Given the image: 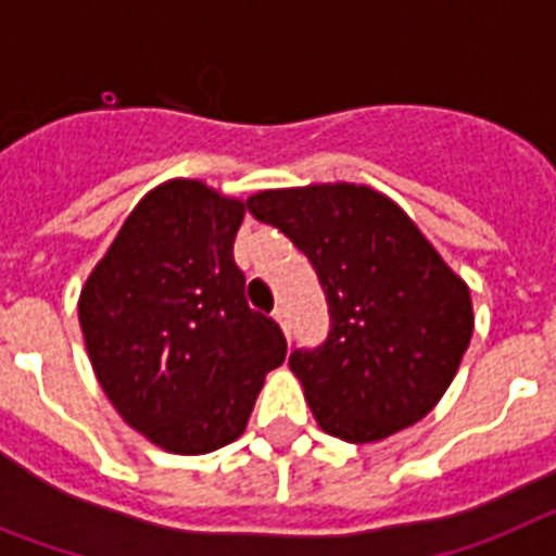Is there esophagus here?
Returning <instances> with one entry per match:
<instances>
[{
  "label": "esophagus",
  "instance_id": "esophagus-1",
  "mask_svg": "<svg viewBox=\"0 0 556 556\" xmlns=\"http://www.w3.org/2000/svg\"><path fill=\"white\" fill-rule=\"evenodd\" d=\"M274 318H277V321H279V327H282V330H285V336H288V330H291V321H288V307L279 305L277 311H274Z\"/></svg>",
  "mask_w": 556,
  "mask_h": 556
}]
</instances>
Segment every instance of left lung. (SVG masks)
<instances>
[{"label": "left lung", "mask_w": 556, "mask_h": 556, "mask_svg": "<svg viewBox=\"0 0 556 556\" xmlns=\"http://www.w3.org/2000/svg\"><path fill=\"white\" fill-rule=\"evenodd\" d=\"M249 212L291 238L325 288V344L288 364L321 431L380 442L447 392L472 336L465 279L392 198L358 185L265 190Z\"/></svg>", "instance_id": "left-lung-1"}]
</instances>
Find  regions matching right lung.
<instances>
[{
  "mask_svg": "<svg viewBox=\"0 0 556 556\" xmlns=\"http://www.w3.org/2000/svg\"><path fill=\"white\" fill-rule=\"evenodd\" d=\"M245 206L204 181H164L134 206L77 302L105 397L181 456L235 442L288 352L277 321L245 302L231 254Z\"/></svg>",
  "mask_w": 556,
  "mask_h": 556,
  "instance_id": "right-lung-1",
  "label": "right lung"
}]
</instances>
